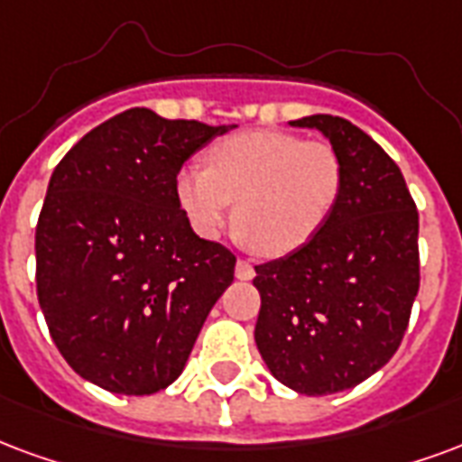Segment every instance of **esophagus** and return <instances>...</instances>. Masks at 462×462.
<instances>
[{
  "label": "esophagus",
  "mask_w": 462,
  "mask_h": 462,
  "mask_svg": "<svg viewBox=\"0 0 462 462\" xmlns=\"http://www.w3.org/2000/svg\"><path fill=\"white\" fill-rule=\"evenodd\" d=\"M235 274H237V279H242V282H249V279H254V266L249 264V262H245V259H237Z\"/></svg>",
  "instance_id": "1"
}]
</instances>
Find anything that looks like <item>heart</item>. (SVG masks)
Listing matches in <instances>:
<instances>
[{
    "instance_id": "1",
    "label": "heart",
    "mask_w": 462,
    "mask_h": 462,
    "mask_svg": "<svg viewBox=\"0 0 462 462\" xmlns=\"http://www.w3.org/2000/svg\"><path fill=\"white\" fill-rule=\"evenodd\" d=\"M208 169L188 166L176 193L193 227L215 237L235 199L237 240L264 257L306 247L336 213L345 166L333 144L289 132H240L205 152Z\"/></svg>"
}]
</instances>
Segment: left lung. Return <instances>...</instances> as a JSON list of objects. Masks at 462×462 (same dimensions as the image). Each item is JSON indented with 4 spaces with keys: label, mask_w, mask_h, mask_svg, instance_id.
Here are the masks:
<instances>
[{
    "label": "left lung",
    "mask_w": 462,
    "mask_h": 462,
    "mask_svg": "<svg viewBox=\"0 0 462 462\" xmlns=\"http://www.w3.org/2000/svg\"><path fill=\"white\" fill-rule=\"evenodd\" d=\"M336 146L345 186L326 227L293 254L254 266V340L282 384L309 396L357 387L384 367L419 293V210L402 171L360 126L310 115Z\"/></svg>",
    "instance_id": "obj_1"
}]
</instances>
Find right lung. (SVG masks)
I'll return each mask as SVG.
<instances>
[{"label":"right lung","mask_w":462,"mask_h":462,"mask_svg":"<svg viewBox=\"0 0 462 462\" xmlns=\"http://www.w3.org/2000/svg\"><path fill=\"white\" fill-rule=\"evenodd\" d=\"M227 126L115 115L60 159L36 225V293L53 343L115 394L179 377L235 254L198 237L176 193L180 166Z\"/></svg>","instance_id":"right-lung-1"}]
</instances>
